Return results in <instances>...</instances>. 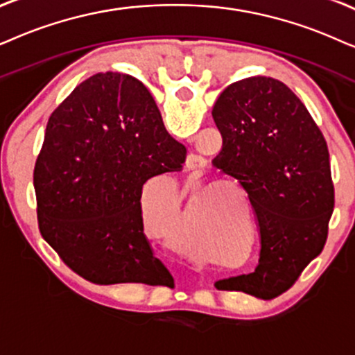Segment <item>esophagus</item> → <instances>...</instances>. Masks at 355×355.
I'll return each instance as SVG.
<instances>
[{"mask_svg": "<svg viewBox=\"0 0 355 355\" xmlns=\"http://www.w3.org/2000/svg\"><path fill=\"white\" fill-rule=\"evenodd\" d=\"M200 165H201V162H200L198 157L188 155V159H187V168L188 170H198Z\"/></svg>", "mask_w": 355, "mask_h": 355, "instance_id": "esophagus-1", "label": "esophagus"}]
</instances>
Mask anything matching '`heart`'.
<instances>
[{
    "label": "heart",
    "instance_id": "1",
    "mask_svg": "<svg viewBox=\"0 0 355 355\" xmlns=\"http://www.w3.org/2000/svg\"><path fill=\"white\" fill-rule=\"evenodd\" d=\"M147 214H149V213H147V209H146V206H144V219H146V221H147V218H149V216H147Z\"/></svg>",
    "mask_w": 355,
    "mask_h": 355
}]
</instances>
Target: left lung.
I'll return each mask as SVG.
<instances>
[{
  "mask_svg": "<svg viewBox=\"0 0 355 355\" xmlns=\"http://www.w3.org/2000/svg\"><path fill=\"white\" fill-rule=\"evenodd\" d=\"M213 119L223 136L213 164L248 191L260 232L255 272L216 286L275 298L326 244L334 209L326 141L300 98L285 83L260 75L224 89Z\"/></svg>",
  "mask_w": 355,
  "mask_h": 355,
  "instance_id": "obj_1",
  "label": "left lung"
}]
</instances>
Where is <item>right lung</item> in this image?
Masks as SVG:
<instances>
[{"instance_id":"right-lung-1","label":"right lung","mask_w":355,"mask_h":355,"mask_svg":"<svg viewBox=\"0 0 355 355\" xmlns=\"http://www.w3.org/2000/svg\"><path fill=\"white\" fill-rule=\"evenodd\" d=\"M185 146L131 75L80 83L49 118L35 160L39 231L75 273L96 285H173L144 234L142 187L180 170Z\"/></svg>"}]
</instances>
